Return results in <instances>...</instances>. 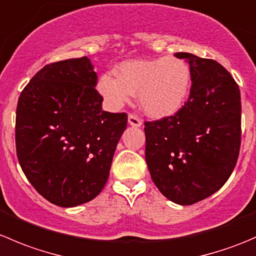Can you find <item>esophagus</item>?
Listing matches in <instances>:
<instances>
[{
    "label": "esophagus",
    "mask_w": 256,
    "mask_h": 256,
    "mask_svg": "<svg viewBox=\"0 0 256 256\" xmlns=\"http://www.w3.org/2000/svg\"><path fill=\"white\" fill-rule=\"evenodd\" d=\"M128 124H130L131 126H134V128H138V126L142 125V121H141V118H138V116H136L135 114H128Z\"/></svg>",
    "instance_id": "34e87169"
}]
</instances>
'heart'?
<instances>
[{"mask_svg":"<svg viewBox=\"0 0 256 256\" xmlns=\"http://www.w3.org/2000/svg\"><path fill=\"white\" fill-rule=\"evenodd\" d=\"M115 73L116 76L104 74L99 80V92L108 104L120 109L138 95L141 109L152 118L176 114L192 85L190 66L177 56L124 62Z\"/></svg>","mask_w":256,"mask_h":256,"instance_id":"1","label":"heart"}]
</instances>
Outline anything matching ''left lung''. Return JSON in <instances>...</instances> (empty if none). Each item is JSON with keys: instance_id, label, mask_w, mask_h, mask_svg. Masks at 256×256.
<instances>
[{"instance_id": "8db88e82", "label": "left lung", "mask_w": 256, "mask_h": 256, "mask_svg": "<svg viewBox=\"0 0 256 256\" xmlns=\"http://www.w3.org/2000/svg\"><path fill=\"white\" fill-rule=\"evenodd\" d=\"M174 56L190 64V98L174 115L144 121V157L160 192L190 206L223 187L236 167L242 102L239 85L223 66L190 53Z\"/></svg>"}]
</instances>
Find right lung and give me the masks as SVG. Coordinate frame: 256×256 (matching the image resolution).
<instances>
[{
  "instance_id": "obj_1",
  "label": "right lung",
  "mask_w": 256,
  "mask_h": 256,
  "mask_svg": "<svg viewBox=\"0 0 256 256\" xmlns=\"http://www.w3.org/2000/svg\"><path fill=\"white\" fill-rule=\"evenodd\" d=\"M98 76L86 56L43 66L22 90L16 151L30 184L59 207L94 200L106 184L126 112L102 109Z\"/></svg>"
}]
</instances>
